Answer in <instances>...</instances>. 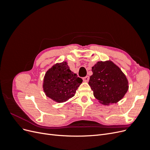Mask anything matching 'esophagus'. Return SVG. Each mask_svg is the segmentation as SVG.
I'll return each instance as SVG.
<instances>
[{"label": "esophagus", "mask_w": 150, "mask_h": 150, "mask_svg": "<svg viewBox=\"0 0 150 150\" xmlns=\"http://www.w3.org/2000/svg\"><path fill=\"white\" fill-rule=\"evenodd\" d=\"M83 81H84V82H88V81L89 79V77L88 76H86L84 77V78H83Z\"/></svg>", "instance_id": "obj_1"}]
</instances>
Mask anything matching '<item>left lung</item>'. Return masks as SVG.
I'll return each mask as SVG.
<instances>
[{
  "mask_svg": "<svg viewBox=\"0 0 150 150\" xmlns=\"http://www.w3.org/2000/svg\"><path fill=\"white\" fill-rule=\"evenodd\" d=\"M92 71L88 84L94 97L104 105L117 103L128 91V79L112 61H99L92 67Z\"/></svg>",
  "mask_w": 150,
  "mask_h": 150,
  "instance_id": "left-lung-1",
  "label": "left lung"
}]
</instances>
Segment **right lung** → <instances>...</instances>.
I'll list each match as a JSON object with an SVG mask.
<instances>
[{
    "label": "right lung",
    "mask_w": 150,
    "mask_h": 150,
    "mask_svg": "<svg viewBox=\"0 0 150 150\" xmlns=\"http://www.w3.org/2000/svg\"><path fill=\"white\" fill-rule=\"evenodd\" d=\"M83 79L69 69L64 61L56 64L46 72L43 89L46 96L57 103H63L74 96Z\"/></svg>",
    "instance_id": "right-lung-1"
}]
</instances>
